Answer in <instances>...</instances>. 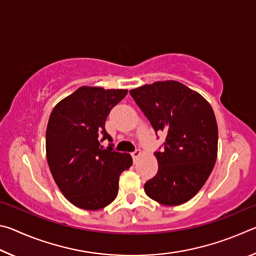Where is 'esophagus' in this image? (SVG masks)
I'll return each mask as SVG.
<instances>
[{"instance_id": "34e87169", "label": "esophagus", "mask_w": 256, "mask_h": 256, "mask_svg": "<svg viewBox=\"0 0 256 256\" xmlns=\"http://www.w3.org/2000/svg\"><path fill=\"white\" fill-rule=\"evenodd\" d=\"M132 154V158H133V160L134 162H136V160L140 157V154H141V150H138V149H136V151H133V152L131 154Z\"/></svg>"}]
</instances>
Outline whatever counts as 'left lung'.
I'll return each mask as SVG.
<instances>
[{
    "label": "left lung",
    "instance_id": "obj_1",
    "mask_svg": "<svg viewBox=\"0 0 256 256\" xmlns=\"http://www.w3.org/2000/svg\"><path fill=\"white\" fill-rule=\"evenodd\" d=\"M154 130L166 134L154 152L158 172L144 184L150 198L180 206L201 190L214 170L218 126L214 110L200 94L178 81H158L130 90Z\"/></svg>",
    "mask_w": 256,
    "mask_h": 256
}]
</instances>
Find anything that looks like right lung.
Returning <instances> with one entry per match:
<instances>
[{
    "mask_svg": "<svg viewBox=\"0 0 256 256\" xmlns=\"http://www.w3.org/2000/svg\"><path fill=\"white\" fill-rule=\"evenodd\" d=\"M128 90L80 86L52 110L46 130V157L55 183L72 204L99 210L115 200L120 175L132 166L128 154L104 149L112 138L105 122ZM103 138H101V136Z\"/></svg>",
    "mask_w": 256,
    "mask_h": 256,
    "instance_id": "1",
    "label": "right lung"
}]
</instances>
